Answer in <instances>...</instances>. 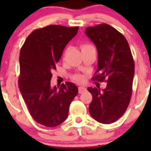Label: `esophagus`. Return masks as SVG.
<instances>
[{
  "instance_id": "esophagus-1",
  "label": "esophagus",
  "mask_w": 151,
  "mask_h": 151,
  "mask_svg": "<svg viewBox=\"0 0 151 151\" xmlns=\"http://www.w3.org/2000/svg\"><path fill=\"white\" fill-rule=\"evenodd\" d=\"M78 91H79V93H83V92L86 91V88H85V87L80 86V87H79Z\"/></svg>"
}]
</instances>
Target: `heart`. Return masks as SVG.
I'll use <instances>...</instances> for the list:
<instances>
[{
    "instance_id": "1",
    "label": "heart",
    "mask_w": 151,
    "mask_h": 151,
    "mask_svg": "<svg viewBox=\"0 0 151 151\" xmlns=\"http://www.w3.org/2000/svg\"><path fill=\"white\" fill-rule=\"evenodd\" d=\"M91 48H94V47L93 46V45H90V44H83V45H81L82 51ZM83 79H84V77H83V76L80 74H75L72 76V80H74V81L77 82V83H81L83 80Z\"/></svg>"
}]
</instances>
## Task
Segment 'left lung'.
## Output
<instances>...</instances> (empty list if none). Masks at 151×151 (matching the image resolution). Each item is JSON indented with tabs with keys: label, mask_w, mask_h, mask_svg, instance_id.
Returning <instances> with one entry per match:
<instances>
[{
	"label": "left lung",
	"mask_w": 151,
	"mask_h": 151,
	"mask_svg": "<svg viewBox=\"0 0 151 151\" xmlns=\"http://www.w3.org/2000/svg\"><path fill=\"white\" fill-rule=\"evenodd\" d=\"M85 33L98 51V68L92 80L107 83L101 91L88 88L93 96L89 112L98 122L110 124L122 117L130 102L134 61L127 40L113 27L100 24L88 27Z\"/></svg>",
	"instance_id": "1"
}]
</instances>
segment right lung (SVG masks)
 <instances>
[{"label": "right lung", "instance_id": "right-lung-1", "mask_svg": "<svg viewBox=\"0 0 151 151\" xmlns=\"http://www.w3.org/2000/svg\"><path fill=\"white\" fill-rule=\"evenodd\" d=\"M79 27L51 25L33 30L19 53V91L36 122L55 127L66 119L70 104L78 93L74 83L52 88V71L56 69L63 50Z\"/></svg>", "mask_w": 151, "mask_h": 151}]
</instances>
